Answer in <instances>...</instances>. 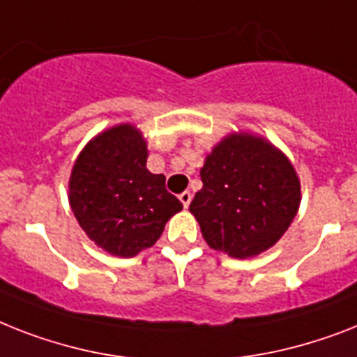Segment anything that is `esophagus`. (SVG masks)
<instances>
[{"instance_id": "esophagus-1", "label": "esophagus", "mask_w": 357, "mask_h": 357, "mask_svg": "<svg viewBox=\"0 0 357 357\" xmlns=\"http://www.w3.org/2000/svg\"><path fill=\"white\" fill-rule=\"evenodd\" d=\"M190 199H192V194L188 192V190H185V192L179 194V202H181V204H183V207H185V208H187L188 205H190Z\"/></svg>"}]
</instances>
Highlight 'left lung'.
<instances>
[{
    "label": "left lung",
    "instance_id": "left-lung-1",
    "mask_svg": "<svg viewBox=\"0 0 357 357\" xmlns=\"http://www.w3.org/2000/svg\"><path fill=\"white\" fill-rule=\"evenodd\" d=\"M204 187L188 211L208 248L251 259L273 248L301 205V179L286 153L262 135L234 132L207 153Z\"/></svg>",
    "mask_w": 357,
    "mask_h": 357
}]
</instances>
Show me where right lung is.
I'll return each mask as SVG.
<instances>
[{"label":"right lung","instance_id":"1","mask_svg":"<svg viewBox=\"0 0 357 357\" xmlns=\"http://www.w3.org/2000/svg\"><path fill=\"white\" fill-rule=\"evenodd\" d=\"M146 139L137 126L117 124L95 135L69 176V205L89 240L130 259L152 248L183 205L165 188L163 174L146 169Z\"/></svg>","mask_w":357,"mask_h":357}]
</instances>
